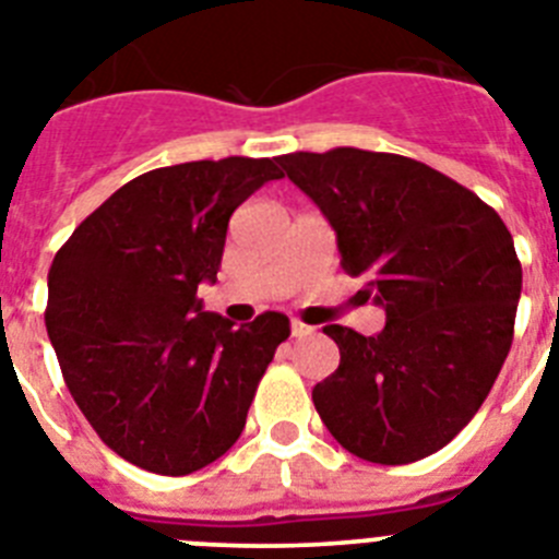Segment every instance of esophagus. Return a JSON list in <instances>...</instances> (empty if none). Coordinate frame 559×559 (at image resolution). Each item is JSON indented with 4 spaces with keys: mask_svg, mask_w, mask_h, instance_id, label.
<instances>
[{
    "mask_svg": "<svg viewBox=\"0 0 559 559\" xmlns=\"http://www.w3.org/2000/svg\"><path fill=\"white\" fill-rule=\"evenodd\" d=\"M313 333V328H310V324H302V322H290V335H294V338H302V335H310Z\"/></svg>",
    "mask_w": 559,
    "mask_h": 559,
    "instance_id": "obj_1",
    "label": "esophagus"
}]
</instances>
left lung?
I'll list each match as a JSON object with an SVG mask.
<instances>
[{
	"mask_svg": "<svg viewBox=\"0 0 559 559\" xmlns=\"http://www.w3.org/2000/svg\"><path fill=\"white\" fill-rule=\"evenodd\" d=\"M335 229L341 269L386 310V328L341 324L338 369L313 406L341 448L408 464L445 448L481 408L512 347L521 260L476 192L397 153L333 147L280 156Z\"/></svg>",
	"mask_w": 559,
	"mask_h": 559,
	"instance_id": "left-lung-1",
	"label": "left lung"
}]
</instances>
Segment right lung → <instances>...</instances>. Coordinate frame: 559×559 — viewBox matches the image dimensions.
Segmentation results:
<instances>
[{
    "mask_svg": "<svg viewBox=\"0 0 559 559\" xmlns=\"http://www.w3.org/2000/svg\"><path fill=\"white\" fill-rule=\"evenodd\" d=\"M271 179L283 170L249 156L142 173L49 265L44 322L69 394L142 471L187 476L224 456L290 335L288 316L231 328L195 296L218 280L231 212Z\"/></svg>",
    "mask_w": 559,
    "mask_h": 559,
    "instance_id": "obj_1",
    "label": "right lung"
}]
</instances>
